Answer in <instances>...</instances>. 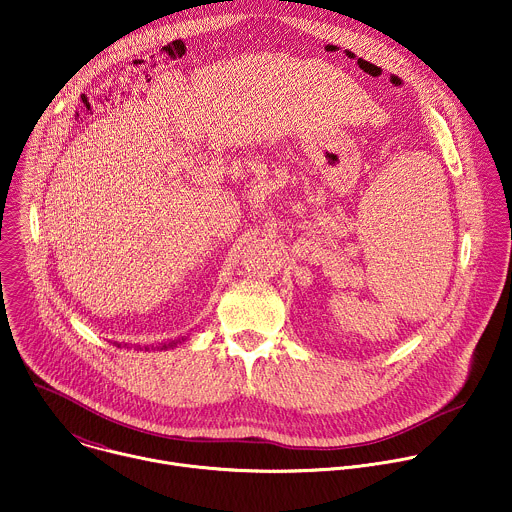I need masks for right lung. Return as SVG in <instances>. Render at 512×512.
I'll list each match as a JSON object with an SVG mask.
<instances>
[{
  "instance_id": "1",
  "label": "right lung",
  "mask_w": 512,
  "mask_h": 512,
  "mask_svg": "<svg viewBox=\"0 0 512 512\" xmlns=\"http://www.w3.org/2000/svg\"><path fill=\"white\" fill-rule=\"evenodd\" d=\"M187 337H179V339H169V341H163V343H159V347H157V351H167V349H173V347H177L179 343H183ZM113 345H117V347H121V343H113ZM125 347H127V343H125ZM149 351V349H153V347H139L137 345V351Z\"/></svg>"
}]
</instances>
